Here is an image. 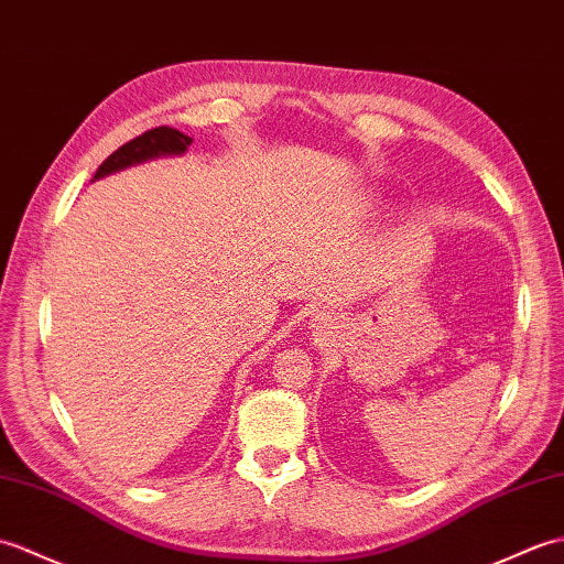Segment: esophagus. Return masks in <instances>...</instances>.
Masks as SVG:
<instances>
[{
	"label": "esophagus",
	"mask_w": 564,
	"mask_h": 564,
	"mask_svg": "<svg viewBox=\"0 0 564 564\" xmlns=\"http://www.w3.org/2000/svg\"><path fill=\"white\" fill-rule=\"evenodd\" d=\"M333 325V318L325 316V314H316L314 321H311V328H314L316 333H325Z\"/></svg>",
	"instance_id": "1"
}]
</instances>
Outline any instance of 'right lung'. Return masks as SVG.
<instances>
[{"label": "right lung", "mask_w": 564, "mask_h": 564, "mask_svg": "<svg viewBox=\"0 0 564 564\" xmlns=\"http://www.w3.org/2000/svg\"><path fill=\"white\" fill-rule=\"evenodd\" d=\"M191 137L166 128V124H161V128L154 130H147L140 137H134L128 144H122L118 152H112L101 166L96 171V178H104L108 173H116L122 171L128 166L134 164H142L147 159H156V156H171V154H185V149L191 147Z\"/></svg>", "instance_id": "add662e5"}]
</instances>
